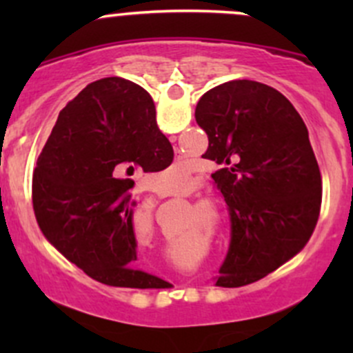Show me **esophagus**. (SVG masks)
<instances>
[{
  "label": "esophagus",
  "instance_id": "obj_1",
  "mask_svg": "<svg viewBox=\"0 0 353 353\" xmlns=\"http://www.w3.org/2000/svg\"><path fill=\"white\" fill-rule=\"evenodd\" d=\"M176 159H177V160H183V159H184V155L181 154L179 150H176Z\"/></svg>",
  "mask_w": 353,
  "mask_h": 353
}]
</instances>
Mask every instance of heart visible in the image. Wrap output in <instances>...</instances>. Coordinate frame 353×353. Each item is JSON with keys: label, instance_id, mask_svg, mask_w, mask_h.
Wrapping results in <instances>:
<instances>
[{"label": "heart", "instance_id": "b5f03b06", "mask_svg": "<svg viewBox=\"0 0 353 353\" xmlns=\"http://www.w3.org/2000/svg\"><path fill=\"white\" fill-rule=\"evenodd\" d=\"M186 184H188V176L184 172H179V170H177V172H174L172 176H170V188H172V190L179 191L183 190V188H186Z\"/></svg>", "mask_w": 353, "mask_h": 353}]
</instances>
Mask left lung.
<instances>
[{"label":"left lung","mask_w":353,"mask_h":353,"mask_svg":"<svg viewBox=\"0 0 353 353\" xmlns=\"http://www.w3.org/2000/svg\"><path fill=\"white\" fill-rule=\"evenodd\" d=\"M194 117L208 134L203 159L230 213V245L219 287L258 282L311 239L321 210V172L301 114L285 95L232 80L199 99Z\"/></svg>","instance_id":"1"}]
</instances>
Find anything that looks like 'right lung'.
I'll use <instances>...</instances> for the list:
<instances>
[{
  "instance_id": "1",
  "label": "right lung",
  "mask_w": 353,
  "mask_h": 353,
  "mask_svg": "<svg viewBox=\"0 0 353 353\" xmlns=\"http://www.w3.org/2000/svg\"><path fill=\"white\" fill-rule=\"evenodd\" d=\"M172 159L145 88L119 77L87 85L39 155L32 203L42 234L97 282L154 288L160 279L137 268L130 177L163 170Z\"/></svg>"
}]
</instances>
